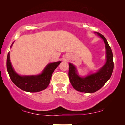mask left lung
Returning a JSON list of instances; mask_svg holds the SVG:
<instances>
[{"label": "left lung", "instance_id": "obj_1", "mask_svg": "<svg viewBox=\"0 0 125 125\" xmlns=\"http://www.w3.org/2000/svg\"><path fill=\"white\" fill-rule=\"evenodd\" d=\"M104 40L105 44L106 61L103 66L95 73L88 74L85 77L80 76L74 65L69 64L68 76L72 86L78 92L84 93H94L100 89L110 79L114 68L113 53L107 40L98 32H94Z\"/></svg>", "mask_w": 125, "mask_h": 125}]
</instances>
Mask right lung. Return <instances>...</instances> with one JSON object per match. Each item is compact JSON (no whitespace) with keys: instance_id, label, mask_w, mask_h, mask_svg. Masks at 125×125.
Returning <instances> with one entry per match:
<instances>
[{"instance_id":"1","label":"right lung","mask_w":125,"mask_h":125,"mask_svg":"<svg viewBox=\"0 0 125 125\" xmlns=\"http://www.w3.org/2000/svg\"><path fill=\"white\" fill-rule=\"evenodd\" d=\"M13 42L11 48L12 47ZM61 62L59 61L49 63L39 74L20 76L16 72L12 65L9 52L7 58V69L12 81L19 88L25 92H37L45 89L48 86L53 73Z\"/></svg>"}]
</instances>
